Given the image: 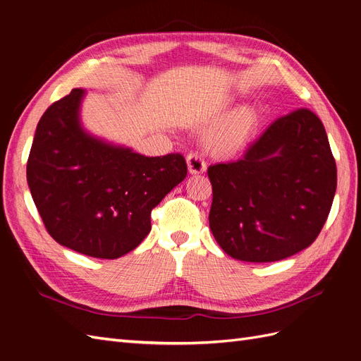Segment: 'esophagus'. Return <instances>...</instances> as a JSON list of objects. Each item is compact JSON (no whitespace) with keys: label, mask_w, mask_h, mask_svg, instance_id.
Listing matches in <instances>:
<instances>
[{"label":"esophagus","mask_w":361,"mask_h":361,"mask_svg":"<svg viewBox=\"0 0 361 361\" xmlns=\"http://www.w3.org/2000/svg\"><path fill=\"white\" fill-rule=\"evenodd\" d=\"M187 166L190 174H202L206 171V164L199 154H190L187 158Z\"/></svg>","instance_id":"34e87169"}]
</instances>
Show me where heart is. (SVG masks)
<instances>
[{"instance_id":"obj_1","label":"heart","mask_w":361,"mask_h":361,"mask_svg":"<svg viewBox=\"0 0 361 361\" xmlns=\"http://www.w3.org/2000/svg\"><path fill=\"white\" fill-rule=\"evenodd\" d=\"M259 123L257 110L241 106L207 138L216 155H235L248 146Z\"/></svg>"}]
</instances>
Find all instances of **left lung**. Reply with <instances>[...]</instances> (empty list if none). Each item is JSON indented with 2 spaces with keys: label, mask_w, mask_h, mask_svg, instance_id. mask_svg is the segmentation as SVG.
<instances>
[{
  "label": "left lung",
  "mask_w": 361,
  "mask_h": 361,
  "mask_svg": "<svg viewBox=\"0 0 361 361\" xmlns=\"http://www.w3.org/2000/svg\"><path fill=\"white\" fill-rule=\"evenodd\" d=\"M207 176L212 235L244 262H276L307 248L337 187L329 137L307 108L277 118L241 159L215 164Z\"/></svg>",
  "instance_id": "obj_1"
}]
</instances>
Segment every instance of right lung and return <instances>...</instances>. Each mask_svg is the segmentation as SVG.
Wrapping results in <instances>:
<instances>
[{
    "label": "right lung",
    "mask_w": 361,
    "mask_h": 361,
    "mask_svg": "<svg viewBox=\"0 0 361 361\" xmlns=\"http://www.w3.org/2000/svg\"><path fill=\"white\" fill-rule=\"evenodd\" d=\"M73 89L39 120L27 162L31 197L48 233L81 255L117 259L150 232V212L187 176L179 154L145 157L81 125Z\"/></svg>",
    "instance_id": "1"
}]
</instances>
